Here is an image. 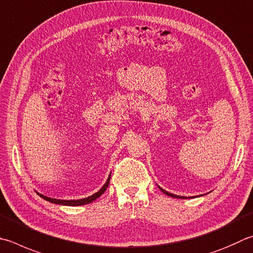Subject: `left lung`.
<instances>
[{
    "mask_svg": "<svg viewBox=\"0 0 253 253\" xmlns=\"http://www.w3.org/2000/svg\"><path fill=\"white\" fill-rule=\"evenodd\" d=\"M160 188V187H159ZM160 190H162L164 194H166L167 196H170V197H172V198H182V199H186V197H181V196H176V195H172V194H170V192H167L166 190H164V189H162V188H160Z\"/></svg>",
    "mask_w": 253,
    "mask_h": 253,
    "instance_id": "obj_1",
    "label": "left lung"
}]
</instances>
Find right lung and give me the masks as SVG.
Wrapping results in <instances>:
<instances>
[{
	"label": "right lung",
	"mask_w": 253,
	"mask_h": 253,
	"mask_svg": "<svg viewBox=\"0 0 253 253\" xmlns=\"http://www.w3.org/2000/svg\"><path fill=\"white\" fill-rule=\"evenodd\" d=\"M109 180H111V176L108 177L107 181L105 185L100 188V190L96 192V194H94L93 196H89L87 197V198H84V199H79V200H59V199H54V198H48V197L46 196H43V195H40L41 197H42L43 199H45L46 201H49V203L52 204H57V205H64V206H83V205H87V204H90L93 203L94 200H96L98 198V197L102 196V194H104L105 191H106L107 187L109 185Z\"/></svg>",
	"instance_id": "1"
}]
</instances>
